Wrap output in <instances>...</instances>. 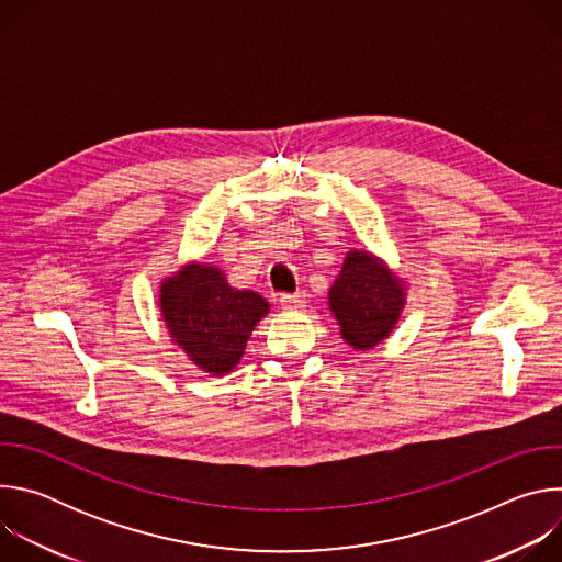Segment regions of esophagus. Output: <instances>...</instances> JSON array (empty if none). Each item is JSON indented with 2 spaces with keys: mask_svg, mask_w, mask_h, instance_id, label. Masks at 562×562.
<instances>
[{
  "mask_svg": "<svg viewBox=\"0 0 562 562\" xmlns=\"http://www.w3.org/2000/svg\"><path fill=\"white\" fill-rule=\"evenodd\" d=\"M306 302V293L304 291H295V293H282L280 295V304L284 308H302Z\"/></svg>",
  "mask_w": 562,
  "mask_h": 562,
  "instance_id": "34e87169",
  "label": "esophagus"
}]
</instances>
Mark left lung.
Returning a JSON list of instances; mask_svg holds the SVG:
<instances>
[{"mask_svg":"<svg viewBox=\"0 0 562 562\" xmlns=\"http://www.w3.org/2000/svg\"><path fill=\"white\" fill-rule=\"evenodd\" d=\"M405 284L369 251H349L329 289V306L340 336L353 349L367 351L382 342L405 308Z\"/></svg>","mask_w":562,"mask_h":562,"instance_id":"obj_1","label":"left lung"}]
</instances>
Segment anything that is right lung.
<instances>
[{"instance_id": "1", "label": "right lung", "mask_w": 562, "mask_h": 562, "mask_svg": "<svg viewBox=\"0 0 562 562\" xmlns=\"http://www.w3.org/2000/svg\"><path fill=\"white\" fill-rule=\"evenodd\" d=\"M159 308L173 342L213 375L235 369L247 340L269 313L256 291H239L213 265L191 262L159 286Z\"/></svg>"}]
</instances>
